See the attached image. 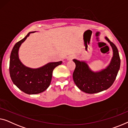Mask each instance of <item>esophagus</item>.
<instances>
[{
	"label": "esophagus",
	"mask_w": 128,
	"mask_h": 128,
	"mask_svg": "<svg viewBox=\"0 0 128 128\" xmlns=\"http://www.w3.org/2000/svg\"><path fill=\"white\" fill-rule=\"evenodd\" d=\"M72 58H73V57L72 56H69V57H67V60H68V61L71 60Z\"/></svg>",
	"instance_id": "1"
}]
</instances>
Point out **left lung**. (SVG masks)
Here are the masks:
<instances>
[{
	"label": "left lung",
	"mask_w": 128,
	"mask_h": 128,
	"mask_svg": "<svg viewBox=\"0 0 128 128\" xmlns=\"http://www.w3.org/2000/svg\"><path fill=\"white\" fill-rule=\"evenodd\" d=\"M105 39L110 44L113 52L110 62L105 68L94 71L86 61L73 59L76 65L72 75L74 81L84 92L93 94L107 90L112 85L118 74L120 64L118 48L107 37Z\"/></svg>",
	"instance_id": "8db88e82"
}]
</instances>
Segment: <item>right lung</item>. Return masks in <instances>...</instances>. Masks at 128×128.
Segmentation results:
<instances>
[{
    "mask_svg": "<svg viewBox=\"0 0 128 128\" xmlns=\"http://www.w3.org/2000/svg\"><path fill=\"white\" fill-rule=\"evenodd\" d=\"M34 32H30L19 42L16 43L12 50L10 57L9 71L11 79L17 87L28 94L42 93L50 86L53 71L62 62H50L37 68L28 67L19 58L18 52L23 42Z\"/></svg>",
    "mask_w": 128,
    "mask_h": 128,
    "instance_id": "right-lung-1",
    "label": "right lung"
}]
</instances>
